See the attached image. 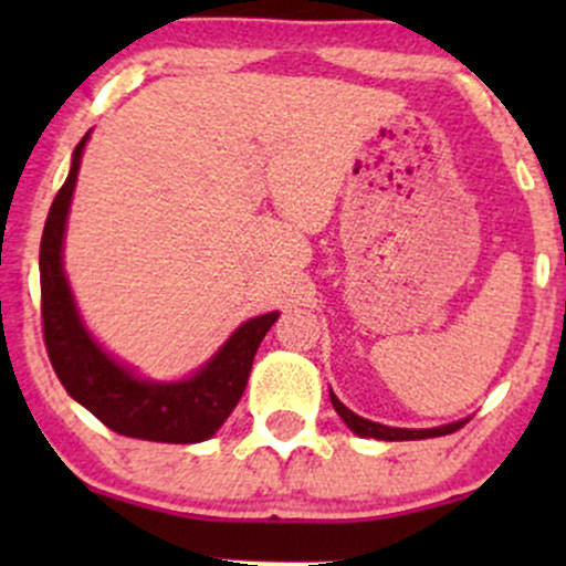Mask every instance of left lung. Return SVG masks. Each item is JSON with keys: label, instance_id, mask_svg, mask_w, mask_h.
Returning <instances> with one entry per match:
<instances>
[{"label": "left lung", "instance_id": "left-lung-1", "mask_svg": "<svg viewBox=\"0 0 566 566\" xmlns=\"http://www.w3.org/2000/svg\"><path fill=\"white\" fill-rule=\"evenodd\" d=\"M329 401H333L335 412L340 415L343 423H346L356 437L361 439H380V441H412V439H433V437H447V433L458 431L460 426H465V420H454V423L447 426H437V428H394V426H382L375 423V420L361 418V415L350 412V409L343 405L340 399L333 394L329 388Z\"/></svg>", "mask_w": 566, "mask_h": 566}]
</instances>
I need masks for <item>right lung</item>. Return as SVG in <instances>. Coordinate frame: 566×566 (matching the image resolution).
<instances>
[{"label": "right lung", "mask_w": 566, "mask_h": 566, "mask_svg": "<svg viewBox=\"0 0 566 566\" xmlns=\"http://www.w3.org/2000/svg\"><path fill=\"white\" fill-rule=\"evenodd\" d=\"M90 133L71 157L66 184L50 207L39 247L44 346L69 396L122 437L197 444L216 437L242 399L252 359L279 311L239 324L210 361L184 380H148L108 354L84 324L63 269V239Z\"/></svg>", "instance_id": "add662e5"}]
</instances>
